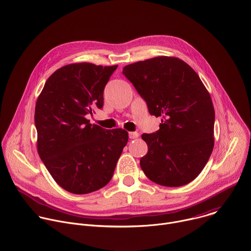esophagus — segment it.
<instances>
[{
	"mask_svg": "<svg viewBox=\"0 0 251 251\" xmlns=\"http://www.w3.org/2000/svg\"><path fill=\"white\" fill-rule=\"evenodd\" d=\"M139 137V133L137 132H129V138L130 139H136Z\"/></svg>",
	"mask_w": 251,
	"mask_h": 251,
	"instance_id": "obj_1",
	"label": "esophagus"
}]
</instances>
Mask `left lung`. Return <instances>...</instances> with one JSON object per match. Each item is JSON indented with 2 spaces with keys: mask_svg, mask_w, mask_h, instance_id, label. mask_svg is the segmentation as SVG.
<instances>
[{
  "mask_svg": "<svg viewBox=\"0 0 251 251\" xmlns=\"http://www.w3.org/2000/svg\"><path fill=\"white\" fill-rule=\"evenodd\" d=\"M122 73L147 102L150 114L162 116L156 133L142 135L148 153L140 160L141 169L152 182L165 187L194 181L214 145V109L200 76L174 56L128 64Z\"/></svg>",
  "mask_w": 251,
  "mask_h": 251,
  "instance_id": "obj_1",
  "label": "left lung"
}]
</instances>
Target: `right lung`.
Returning <instances> with one entry per match:
<instances>
[{
  "mask_svg": "<svg viewBox=\"0 0 251 251\" xmlns=\"http://www.w3.org/2000/svg\"><path fill=\"white\" fill-rule=\"evenodd\" d=\"M117 66L67 64L49 77L38 97L39 155L53 180L71 194L108 184L128 142L127 131L106 130L85 118L94 107L102 108L104 87Z\"/></svg>",
  "mask_w": 251,
  "mask_h": 251,
  "instance_id": "add662e5",
  "label": "right lung"
}]
</instances>
